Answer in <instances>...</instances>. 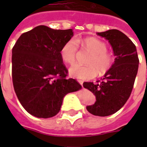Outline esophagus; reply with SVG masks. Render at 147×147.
Instances as JSON below:
<instances>
[{
    "mask_svg": "<svg viewBox=\"0 0 147 147\" xmlns=\"http://www.w3.org/2000/svg\"><path fill=\"white\" fill-rule=\"evenodd\" d=\"M78 82H79V83H80V85H81L82 86V85H83V81H82V80H78Z\"/></svg>",
    "mask_w": 147,
    "mask_h": 147,
    "instance_id": "34e87169",
    "label": "esophagus"
}]
</instances>
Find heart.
<instances>
[{
    "label": "heart",
    "instance_id": "b5f03b06",
    "mask_svg": "<svg viewBox=\"0 0 147 147\" xmlns=\"http://www.w3.org/2000/svg\"><path fill=\"white\" fill-rule=\"evenodd\" d=\"M82 45L90 53L86 61L88 65H73L68 70L70 76L81 80H91L96 76L106 74L114 63V57L107 51V44L95 37H89L82 42ZM77 45L74 39L67 40L60 51L61 57L67 64H72L76 59Z\"/></svg>",
    "mask_w": 147,
    "mask_h": 147
}]
</instances>
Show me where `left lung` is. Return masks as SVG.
Instances as JSON below:
<instances>
[{
	"label": "left lung",
	"instance_id": "left-lung-1",
	"mask_svg": "<svg viewBox=\"0 0 147 147\" xmlns=\"http://www.w3.org/2000/svg\"><path fill=\"white\" fill-rule=\"evenodd\" d=\"M97 34L105 37L111 45L115 56L112 68L101 81L84 82L83 86L96 96V102L87 106L90 113L107 116L120 110L129 98L138 69L139 59L136 45L127 35L117 29H110Z\"/></svg>",
	"mask_w": 147,
	"mask_h": 147
}]
</instances>
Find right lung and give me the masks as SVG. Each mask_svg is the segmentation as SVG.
<instances>
[{
  "label": "right lung",
  "instance_id": "add662e5",
  "mask_svg": "<svg viewBox=\"0 0 147 147\" xmlns=\"http://www.w3.org/2000/svg\"><path fill=\"white\" fill-rule=\"evenodd\" d=\"M74 36L72 28L56 30L38 26L21 34L12 49V82L24 109L47 119L59 113L66 94L81 89L67 69L60 51Z\"/></svg>",
  "mask_w": 147,
  "mask_h": 147
}]
</instances>
